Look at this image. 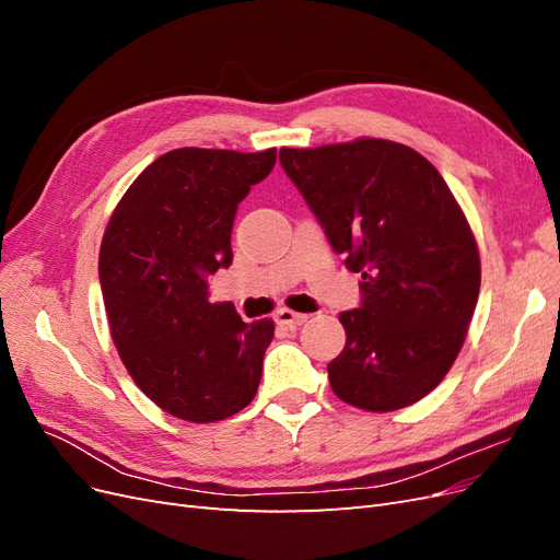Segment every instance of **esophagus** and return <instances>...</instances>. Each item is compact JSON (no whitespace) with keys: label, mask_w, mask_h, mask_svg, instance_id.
<instances>
[{"label":"esophagus","mask_w":560,"mask_h":560,"mask_svg":"<svg viewBox=\"0 0 560 560\" xmlns=\"http://www.w3.org/2000/svg\"><path fill=\"white\" fill-rule=\"evenodd\" d=\"M276 319L280 322V325H287V327H299V325H303V322H308V315L294 313V311H290V308H280V311L276 313Z\"/></svg>","instance_id":"34e87169"}]
</instances>
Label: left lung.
Wrapping results in <instances>:
<instances>
[{
    "instance_id": "1",
    "label": "left lung",
    "mask_w": 560,
    "mask_h": 560,
    "mask_svg": "<svg viewBox=\"0 0 560 560\" xmlns=\"http://www.w3.org/2000/svg\"><path fill=\"white\" fill-rule=\"evenodd\" d=\"M327 241L360 273V306L338 315L346 348L327 364L336 397L404 409L444 381L481 287L479 249L436 167L411 147L354 140L280 149Z\"/></svg>"
}]
</instances>
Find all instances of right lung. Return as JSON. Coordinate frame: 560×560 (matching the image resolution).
<instances>
[{"mask_svg": "<svg viewBox=\"0 0 560 560\" xmlns=\"http://www.w3.org/2000/svg\"><path fill=\"white\" fill-rule=\"evenodd\" d=\"M276 165V149H175L118 202L100 247L112 338L132 381L165 413L214 422L257 395L273 322H243L210 301V278L233 261L241 200Z\"/></svg>", "mask_w": 560, "mask_h": 560, "instance_id": "add662e5", "label": "right lung"}]
</instances>
